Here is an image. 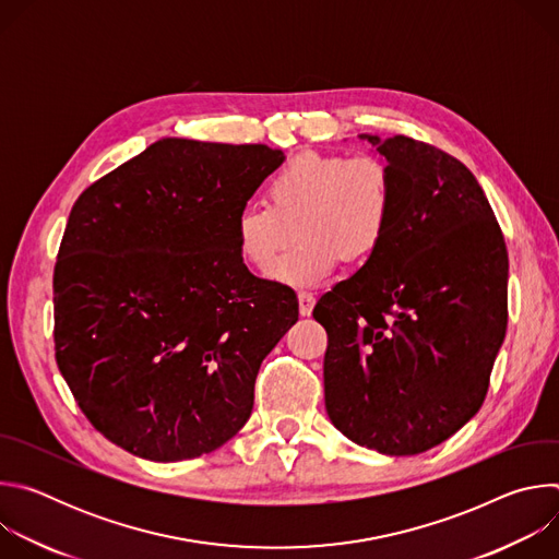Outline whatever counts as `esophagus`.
Wrapping results in <instances>:
<instances>
[{"mask_svg":"<svg viewBox=\"0 0 559 559\" xmlns=\"http://www.w3.org/2000/svg\"><path fill=\"white\" fill-rule=\"evenodd\" d=\"M313 305H316L313 294H309V292H300L298 294V311H300V316H311Z\"/></svg>","mask_w":559,"mask_h":559,"instance_id":"34e87169","label":"esophagus"}]
</instances>
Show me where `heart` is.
I'll list each match as a JSON object with an SVG mask.
<instances>
[{
  "label": "heart",
  "instance_id": "1",
  "mask_svg": "<svg viewBox=\"0 0 559 559\" xmlns=\"http://www.w3.org/2000/svg\"><path fill=\"white\" fill-rule=\"evenodd\" d=\"M267 205H250L234 221L238 257L267 276L297 229L299 246L272 278L316 287L341 261L365 263L386 241L393 188L376 156L302 152L267 183Z\"/></svg>",
  "mask_w": 559,
  "mask_h": 559
}]
</instances>
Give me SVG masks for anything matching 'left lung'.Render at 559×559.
Instances as JSON below:
<instances>
[{
	"label": "left lung",
	"mask_w": 559,
	"mask_h": 559,
	"mask_svg": "<svg viewBox=\"0 0 559 559\" xmlns=\"http://www.w3.org/2000/svg\"><path fill=\"white\" fill-rule=\"evenodd\" d=\"M393 188L384 246L328 292L325 409L352 442L416 455L480 412L507 334L509 257L493 210L451 154L360 134Z\"/></svg>",
	"instance_id": "obj_1"
}]
</instances>
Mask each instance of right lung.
I'll return each mask as SVG.
<instances>
[{
	"label": "right lung",
	"mask_w": 559,
	"mask_h": 559,
	"mask_svg": "<svg viewBox=\"0 0 559 559\" xmlns=\"http://www.w3.org/2000/svg\"><path fill=\"white\" fill-rule=\"evenodd\" d=\"M283 162L261 143L166 136L76 199L52 278L55 356L117 447L179 462L248 423L298 302L250 274L234 221Z\"/></svg>",
	"instance_id": "add662e5"
}]
</instances>
